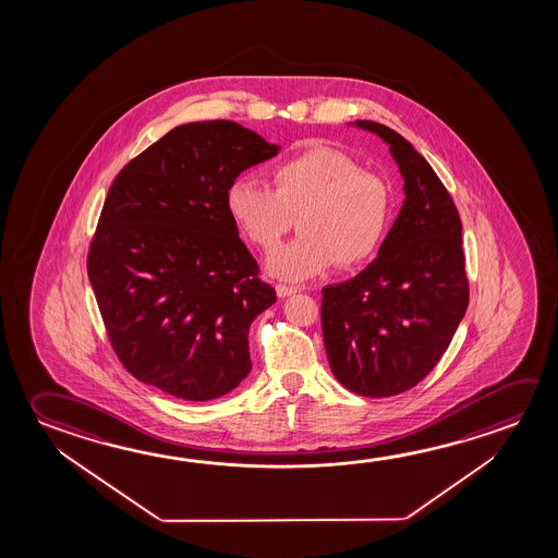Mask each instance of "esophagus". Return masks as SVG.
Returning <instances> with one entry per match:
<instances>
[{"instance_id": "obj_1", "label": "esophagus", "mask_w": 558, "mask_h": 558, "mask_svg": "<svg viewBox=\"0 0 558 558\" xmlns=\"http://www.w3.org/2000/svg\"><path fill=\"white\" fill-rule=\"evenodd\" d=\"M298 290H300L298 286H286V283H278V286H276L278 298H288V295H292V293L298 292Z\"/></svg>"}]
</instances>
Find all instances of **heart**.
Wrapping results in <instances>:
<instances>
[{"label":"heart","instance_id":"obj_1","mask_svg":"<svg viewBox=\"0 0 558 558\" xmlns=\"http://www.w3.org/2000/svg\"><path fill=\"white\" fill-rule=\"evenodd\" d=\"M272 189L238 177L226 191V210L255 247L272 253L295 226L303 233L278 251L268 270L283 280H307L330 266L364 265L384 245L395 211L391 184L335 147H310L276 163Z\"/></svg>","mask_w":558,"mask_h":558}]
</instances>
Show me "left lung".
<instances>
[{
	"mask_svg": "<svg viewBox=\"0 0 558 558\" xmlns=\"http://www.w3.org/2000/svg\"><path fill=\"white\" fill-rule=\"evenodd\" d=\"M356 126L389 144L407 198L377 258L323 288L320 325L338 384L379 399L409 391L438 364L465 315L469 280L459 211L438 174L395 130Z\"/></svg>",
	"mask_w": 558,
	"mask_h": 558,
	"instance_id": "1",
	"label": "left lung"
}]
</instances>
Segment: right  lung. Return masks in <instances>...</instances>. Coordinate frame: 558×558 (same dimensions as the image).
<instances>
[{
	"instance_id": "add662e5",
	"label": "right lung",
	"mask_w": 558,
	"mask_h": 558,
	"mask_svg": "<svg viewBox=\"0 0 558 558\" xmlns=\"http://www.w3.org/2000/svg\"><path fill=\"white\" fill-rule=\"evenodd\" d=\"M276 154L238 122H191L110 184L87 275L110 347L142 384L211 401L251 372L248 327L276 292L239 239L226 191Z\"/></svg>"
}]
</instances>
